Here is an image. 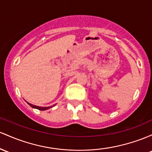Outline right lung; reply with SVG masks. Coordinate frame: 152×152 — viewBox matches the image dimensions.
<instances>
[{
  "mask_svg": "<svg viewBox=\"0 0 152 152\" xmlns=\"http://www.w3.org/2000/svg\"><path fill=\"white\" fill-rule=\"evenodd\" d=\"M28 105H30L31 107H32V108H37L38 109V110H47V109H49L52 108V106H50V107H39V106H37V105H32V104H31L29 103H28Z\"/></svg>",
  "mask_w": 152,
  "mask_h": 152,
  "instance_id": "right-lung-1",
  "label": "right lung"
}]
</instances>
